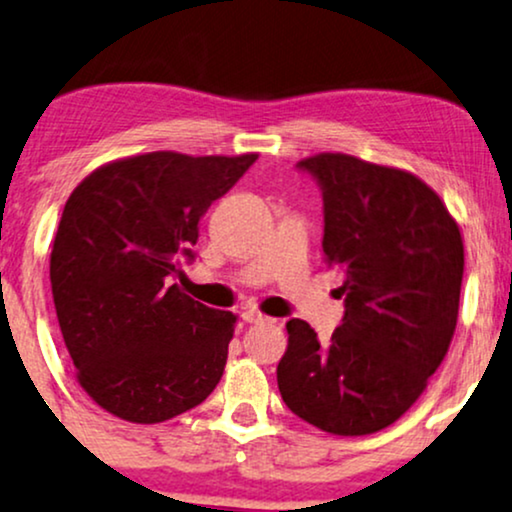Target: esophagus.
<instances>
[{
    "mask_svg": "<svg viewBox=\"0 0 512 512\" xmlns=\"http://www.w3.org/2000/svg\"><path fill=\"white\" fill-rule=\"evenodd\" d=\"M243 321L245 323H264V321H274V319H269L267 314H262L260 309H255V307H245V312H243Z\"/></svg>",
    "mask_w": 512,
    "mask_h": 512,
    "instance_id": "1",
    "label": "esophagus"
}]
</instances>
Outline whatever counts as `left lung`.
<instances>
[{
  "label": "left lung",
  "instance_id": "obj_1",
  "mask_svg": "<svg viewBox=\"0 0 512 512\" xmlns=\"http://www.w3.org/2000/svg\"><path fill=\"white\" fill-rule=\"evenodd\" d=\"M323 191V252L342 274L345 316L319 342L286 323L278 392L297 418L340 437L390 428L449 352L463 281V238L444 200L399 167L347 153L297 163Z\"/></svg>",
  "mask_w": 512,
  "mask_h": 512
}]
</instances>
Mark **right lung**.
Wrapping results in <instances>:
<instances>
[{
  "label": "right lung",
  "mask_w": 512,
  "mask_h": 512,
  "mask_svg": "<svg viewBox=\"0 0 512 512\" xmlns=\"http://www.w3.org/2000/svg\"><path fill=\"white\" fill-rule=\"evenodd\" d=\"M255 160L129 155L70 193L51 248V293L77 383L103 411L163 423L222 380L238 316L196 302L172 278L200 219Z\"/></svg>",
  "instance_id": "obj_1"
}]
</instances>
